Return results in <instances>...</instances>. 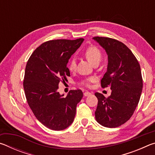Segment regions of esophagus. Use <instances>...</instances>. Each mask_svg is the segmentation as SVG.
<instances>
[{
	"mask_svg": "<svg viewBox=\"0 0 155 155\" xmlns=\"http://www.w3.org/2000/svg\"><path fill=\"white\" fill-rule=\"evenodd\" d=\"M83 94H84V96H88L91 95V94L90 92H89V91H85Z\"/></svg>",
	"mask_w": 155,
	"mask_h": 155,
	"instance_id": "34e87169",
	"label": "esophagus"
}]
</instances>
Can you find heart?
<instances>
[{
  "mask_svg": "<svg viewBox=\"0 0 155 155\" xmlns=\"http://www.w3.org/2000/svg\"><path fill=\"white\" fill-rule=\"evenodd\" d=\"M83 54V56L87 59V61L94 65L96 64H98V63L101 61L102 58V53L101 51H100L98 47H96L95 46H88L87 48L84 51ZM76 66H77V64H76L74 59H70L68 64V68L70 71H74L76 69ZM96 80V77H91L82 81L81 83L83 85L89 86L90 83L94 82Z\"/></svg>",
  "mask_w": 155,
  "mask_h": 155,
  "instance_id": "b5f03b06",
  "label": "heart"
}]
</instances>
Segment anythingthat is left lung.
<instances>
[{
	"instance_id": "left-lung-1",
	"label": "left lung",
	"mask_w": 155,
	"mask_h": 155,
	"mask_svg": "<svg viewBox=\"0 0 155 155\" xmlns=\"http://www.w3.org/2000/svg\"><path fill=\"white\" fill-rule=\"evenodd\" d=\"M93 39L108 55L107 70L101 86L111 90V96L107 98L95 93L98 98L96 120L103 127H118L130 118L140 101L143 87L140 65L130 50L121 41L105 37Z\"/></svg>"
}]
</instances>
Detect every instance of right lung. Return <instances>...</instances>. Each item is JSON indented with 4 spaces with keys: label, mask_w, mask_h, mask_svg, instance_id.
I'll list each match as a JSON object with an SVG mask.
<instances>
[{
    "label": "right lung",
    "mask_w": 155,
    "mask_h": 155,
    "mask_svg": "<svg viewBox=\"0 0 155 155\" xmlns=\"http://www.w3.org/2000/svg\"><path fill=\"white\" fill-rule=\"evenodd\" d=\"M83 38L50 40L38 47L27 63L23 81L28 106L36 118L47 128L61 130L74 121L81 90H70L66 97L57 91L59 83L70 77L68 60Z\"/></svg>",
    "instance_id": "obj_1"
}]
</instances>
